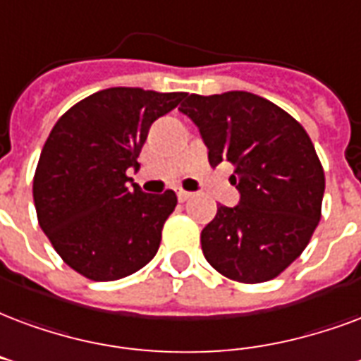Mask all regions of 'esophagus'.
<instances>
[{
  "label": "esophagus",
  "mask_w": 361,
  "mask_h": 361,
  "mask_svg": "<svg viewBox=\"0 0 361 361\" xmlns=\"http://www.w3.org/2000/svg\"><path fill=\"white\" fill-rule=\"evenodd\" d=\"M191 197H193V193H189V191H185V189H180V191H178V199H180V202L189 201Z\"/></svg>",
  "instance_id": "34e87169"
}]
</instances>
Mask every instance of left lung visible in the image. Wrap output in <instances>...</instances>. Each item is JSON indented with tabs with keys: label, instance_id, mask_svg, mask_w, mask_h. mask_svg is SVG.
Wrapping results in <instances>:
<instances>
[{
	"label": "left lung",
	"instance_id": "1",
	"mask_svg": "<svg viewBox=\"0 0 361 361\" xmlns=\"http://www.w3.org/2000/svg\"><path fill=\"white\" fill-rule=\"evenodd\" d=\"M210 166L233 164L239 204L218 207L202 229L208 264L239 283L269 281L289 268L322 218L325 176L308 133L289 113L248 92L185 95Z\"/></svg>",
	"mask_w": 361,
	"mask_h": 361
}]
</instances>
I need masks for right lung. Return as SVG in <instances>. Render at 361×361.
<instances>
[{
    "mask_svg": "<svg viewBox=\"0 0 361 361\" xmlns=\"http://www.w3.org/2000/svg\"><path fill=\"white\" fill-rule=\"evenodd\" d=\"M183 97L109 87L82 99L53 126L34 173V204L57 255L87 279H122L157 255L178 197L172 189L143 193L126 172L140 168L151 124Z\"/></svg>",
    "mask_w": 361,
    "mask_h": 361,
    "instance_id": "right-lung-1",
    "label": "right lung"
}]
</instances>
